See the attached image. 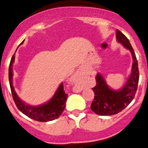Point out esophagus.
<instances>
[{"mask_svg":"<svg viewBox=\"0 0 148 148\" xmlns=\"http://www.w3.org/2000/svg\"><path fill=\"white\" fill-rule=\"evenodd\" d=\"M79 72H77V74H76V76H78V75H79Z\"/></svg>","mask_w":148,"mask_h":148,"instance_id":"obj_1","label":"esophagus"}]
</instances>
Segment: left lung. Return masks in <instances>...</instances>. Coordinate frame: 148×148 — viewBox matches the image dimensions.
Wrapping results in <instances>:
<instances>
[{"label":"left lung","mask_w":148,"mask_h":148,"mask_svg":"<svg viewBox=\"0 0 148 148\" xmlns=\"http://www.w3.org/2000/svg\"><path fill=\"white\" fill-rule=\"evenodd\" d=\"M116 36L117 41L130 50L132 54L133 62L131 73L125 85L119 90L111 89L101 74L99 73L96 74V86L92 88L95 96L91 103V109L100 116L114 115L123 111L134 99L138 88L139 71L134 50L128 39L119 29L116 30Z\"/></svg>","instance_id":"1"}]
</instances>
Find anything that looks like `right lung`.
<instances>
[{"mask_svg":"<svg viewBox=\"0 0 148 148\" xmlns=\"http://www.w3.org/2000/svg\"><path fill=\"white\" fill-rule=\"evenodd\" d=\"M23 42L24 41L22 42L20 45L23 44ZM14 62H15V54L12 55L9 65L8 76L12 98L18 109L27 117L40 122L53 121L60 117L65 108L68 96L67 94H65L64 90L63 83H61L54 93V96L49 101L39 106H30L25 103V102L18 97L12 85V76H13L12 66Z\"/></svg>","mask_w":148,"mask_h":148,"instance_id":"right-lung-1","label":"right lung"}]
</instances>
